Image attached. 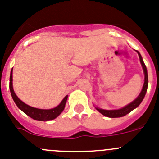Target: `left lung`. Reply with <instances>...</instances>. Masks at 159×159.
Returning <instances> with one entry per match:
<instances>
[{
  "label": "left lung",
  "instance_id": "obj_1",
  "mask_svg": "<svg viewBox=\"0 0 159 159\" xmlns=\"http://www.w3.org/2000/svg\"><path fill=\"white\" fill-rule=\"evenodd\" d=\"M136 52L138 53L139 57V61L140 63L142 65L143 70L144 73V83H143V86L142 90L140 92L139 95L137 97L136 99H135L132 102H131L130 104H128V105L124 106V108H120V109L116 110H105L102 109V108H100L98 107H95L97 111L101 112L102 115L105 116L107 117H110V118H117V117H122L126 116L127 114H128L129 112H131L132 110H134L135 108H136L137 107L141 104V102L143 100L144 97L146 95V93H147V86H148V75H147V67H146L145 64L143 62V60L142 56L140 55V53L138 51H136Z\"/></svg>",
  "mask_w": 159,
  "mask_h": 159
}]
</instances>
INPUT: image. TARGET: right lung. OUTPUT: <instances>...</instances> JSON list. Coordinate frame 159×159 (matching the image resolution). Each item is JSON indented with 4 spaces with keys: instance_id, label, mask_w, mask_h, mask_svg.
Wrapping results in <instances>:
<instances>
[{
    "instance_id": "add662e5",
    "label": "right lung",
    "mask_w": 159,
    "mask_h": 159,
    "mask_svg": "<svg viewBox=\"0 0 159 159\" xmlns=\"http://www.w3.org/2000/svg\"><path fill=\"white\" fill-rule=\"evenodd\" d=\"M9 89L12 99H13L15 104H16V106L28 116L39 121L52 120L56 117H58L65 108L67 98H68V96H66L58 106L54 108H51V109H40V108L29 106V105L23 102L21 100H20L14 92L13 86H12V69L11 70V74H10Z\"/></svg>"
}]
</instances>
